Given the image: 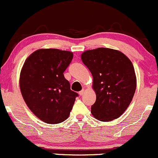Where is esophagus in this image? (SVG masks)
I'll return each mask as SVG.
<instances>
[{"label": "esophagus", "instance_id": "1", "mask_svg": "<svg viewBox=\"0 0 158 158\" xmlns=\"http://www.w3.org/2000/svg\"><path fill=\"white\" fill-rule=\"evenodd\" d=\"M84 93H85V90H84V89H82V91H79V95H80V96H82V95L84 94Z\"/></svg>", "mask_w": 158, "mask_h": 158}]
</instances>
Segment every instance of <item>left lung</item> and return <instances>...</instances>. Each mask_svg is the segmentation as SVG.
<instances>
[{"label":"left lung","instance_id":"obj_1","mask_svg":"<svg viewBox=\"0 0 158 158\" xmlns=\"http://www.w3.org/2000/svg\"><path fill=\"white\" fill-rule=\"evenodd\" d=\"M93 76L96 101L91 114L101 121L120 117L132 101L136 88L134 67L131 60L118 50L98 48L81 55Z\"/></svg>","mask_w":158,"mask_h":158}]
</instances>
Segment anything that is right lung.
<instances>
[{"label": "right lung", "mask_w": 158, "mask_h": 158, "mask_svg": "<svg viewBox=\"0 0 158 158\" xmlns=\"http://www.w3.org/2000/svg\"><path fill=\"white\" fill-rule=\"evenodd\" d=\"M73 52L41 48L27 57L20 73L19 86L24 100L38 118L58 124L70 115L78 94L70 90L64 76Z\"/></svg>", "instance_id": "obj_1"}]
</instances>
